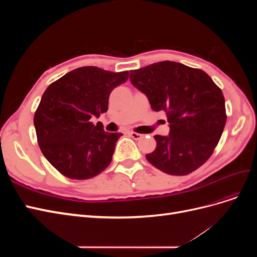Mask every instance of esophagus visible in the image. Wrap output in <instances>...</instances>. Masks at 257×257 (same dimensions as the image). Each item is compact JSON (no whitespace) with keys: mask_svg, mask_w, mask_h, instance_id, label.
<instances>
[{"mask_svg":"<svg viewBox=\"0 0 257 257\" xmlns=\"http://www.w3.org/2000/svg\"><path fill=\"white\" fill-rule=\"evenodd\" d=\"M130 136L133 138V139H135V141H138V139H141V138H143V135L142 134H138V133H135V132H130Z\"/></svg>","mask_w":257,"mask_h":257,"instance_id":"obj_1","label":"esophagus"}]
</instances>
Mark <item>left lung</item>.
<instances>
[{
	"instance_id": "1",
	"label": "left lung",
	"mask_w": 257,
	"mask_h": 257,
	"mask_svg": "<svg viewBox=\"0 0 257 257\" xmlns=\"http://www.w3.org/2000/svg\"><path fill=\"white\" fill-rule=\"evenodd\" d=\"M132 84L164 111L167 136L155 135L157 148L146 155L168 175H189L211 157L226 123L221 89L209 75L174 61H162L130 72Z\"/></svg>"
}]
</instances>
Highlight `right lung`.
<instances>
[{
  "instance_id": "obj_1",
  "label": "right lung",
  "mask_w": 257,
  "mask_h": 257,
  "mask_svg": "<svg viewBox=\"0 0 257 257\" xmlns=\"http://www.w3.org/2000/svg\"><path fill=\"white\" fill-rule=\"evenodd\" d=\"M128 78L83 66L65 74L46 89L34 114V126L44 157L67 178L84 180L97 176L112 160L121 133H108L93 124L108 110L111 91Z\"/></svg>"
}]
</instances>
